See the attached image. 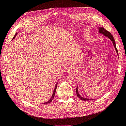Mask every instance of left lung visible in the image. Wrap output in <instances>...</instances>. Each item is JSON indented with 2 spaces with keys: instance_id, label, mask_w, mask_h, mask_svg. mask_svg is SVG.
I'll list each match as a JSON object with an SVG mask.
<instances>
[{
  "instance_id": "8db88e82",
  "label": "left lung",
  "mask_w": 126,
  "mask_h": 126,
  "mask_svg": "<svg viewBox=\"0 0 126 126\" xmlns=\"http://www.w3.org/2000/svg\"><path fill=\"white\" fill-rule=\"evenodd\" d=\"M98 29H99V32L100 33H102V34H104V35L106 37H108L109 39H110V40H111L112 41V43H113V45L114 47H115V49H116V52H117V54L118 55V50H117V48H116V46L115 40V39H114L112 35H111V33H110V32H109L108 31H107V30H106L104 28L101 27H99ZM76 94H77V97H78V98H79L81 100H86V101H87V100H93L92 99H90L85 98H83V97H81V96H80V94H79V93H78V87L76 88Z\"/></svg>"
}]
</instances>
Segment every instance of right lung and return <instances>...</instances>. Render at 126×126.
<instances>
[{
	"label": "right lung",
	"instance_id": "add662e5",
	"mask_svg": "<svg viewBox=\"0 0 126 126\" xmlns=\"http://www.w3.org/2000/svg\"><path fill=\"white\" fill-rule=\"evenodd\" d=\"M17 35V33L16 32V33L15 34V36H14V38H13V39H14L15 38V37L16 36V35ZM57 84H56V86H55V89H54V91H53V94H52V97H51V98H50V99L48 101H47V102H45V103H44V104H49V103H50V102H51L52 101V99H53L54 98V96H55V92H56V88H57Z\"/></svg>",
	"mask_w": 126,
	"mask_h": 126
}]
</instances>
